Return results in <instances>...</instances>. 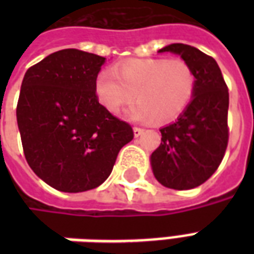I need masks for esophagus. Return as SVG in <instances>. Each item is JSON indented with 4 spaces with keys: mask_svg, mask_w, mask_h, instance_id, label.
Returning a JSON list of instances; mask_svg holds the SVG:
<instances>
[{
    "mask_svg": "<svg viewBox=\"0 0 254 254\" xmlns=\"http://www.w3.org/2000/svg\"><path fill=\"white\" fill-rule=\"evenodd\" d=\"M144 130H145V129H143V127H133V132H134V137H138V136H141V134L144 133Z\"/></svg>",
    "mask_w": 254,
    "mask_h": 254,
    "instance_id": "obj_1",
    "label": "esophagus"
}]
</instances>
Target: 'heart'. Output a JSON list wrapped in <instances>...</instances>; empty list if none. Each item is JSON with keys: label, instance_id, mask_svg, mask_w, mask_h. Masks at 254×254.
<instances>
[{"label": "heart", "instance_id": "1", "mask_svg": "<svg viewBox=\"0 0 254 254\" xmlns=\"http://www.w3.org/2000/svg\"><path fill=\"white\" fill-rule=\"evenodd\" d=\"M196 87V72L182 58L127 60L95 78L96 99L111 114H120L136 96L129 117L137 121L176 120L191 103Z\"/></svg>", "mask_w": 254, "mask_h": 254}]
</instances>
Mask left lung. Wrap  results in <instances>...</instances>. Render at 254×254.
<instances>
[{"label":"left lung","mask_w":254,"mask_h":254,"mask_svg":"<svg viewBox=\"0 0 254 254\" xmlns=\"http://www.w3.org/2000/svg\"><path fill=\"white\" fill-rule=\"evenodd\" d=\"M180 54L197 76L194 98L176 122L162 127V143L151 155L155 178L166 188L200 187L218 170L229 143V89L212 57L184 43L159 53Z\"/></svg>","instance_id":"1"}]
</instances>
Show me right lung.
I'll return each mask as SVG.
<instances>
[{
    "instance_id": "add662e5",
    "label": "right lung",
    "mask_w": 254,
    "mask_h": 254,
    "mask_svg": "<svg viewBox=\"0 0 254 254\" xmlns=\"http://www.w3.org/2000/svg\"><path fill=\"white\" fill-rule=\"evenodd\" d=\"M106 58L65 49L24 74L16 109L27 163L41 180L67 193L107 180L133 129L100 105L95 78Z\"/></svg>"
}]
</instances>
